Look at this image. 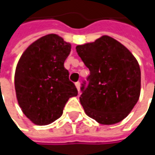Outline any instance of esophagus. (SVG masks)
<instances>
[{"label": "esophagus", "instance_id": "1", "mask_svg": "<svg viewBox=\"0 0 155 155\" xmlns=\"http://www.w3.org/2000/svg\"><path fill=\"white\" fill-rule=\"evenodd\" d=\"M75 87H76L78 91H80V82H79V81L75 82Z\"/></svg>", "mask_w": 155, "mask_h": 155}]
</instances>
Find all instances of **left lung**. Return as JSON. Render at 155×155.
Listing matches in <instances>:
<instances>
[{"instance_id":"8db88e82","label":"left lung","mask_w":155,"mask_h":155,"mask_svg":"<svg viewBox=\"0 0 155 155\" xmlns=\"http://www.w3.org/2000/svg\"><path fill=\"white\" fill-rule=\"evenodd\" d=\"M91 74L80 97L87 116L101 125H114L126 118L138 101L141 71L133 54L117 40L102 36L76 47Z\"/></svg>"}]
</instances>
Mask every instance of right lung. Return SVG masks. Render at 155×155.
Returning <instances> with one entry per match:
<instances>
[{
  "instance_id": "obj_1",
  "label": "right lung",
  "mask_w": 155,
  "mask_h": 155,
  "mask_svg": "<svg viewBox=\"0 0 155 155\" xmlns=\"http://www.w3.org/2000/svg\"><path fill=\"white\" fill-rule=\"evenodd\" d=\"M72 46L56 34L30 44L16 66L14 85L18 103L35 125H49L62 114L71 97L77 96L64 64Z\"/></svg>"
}]
</instances>
